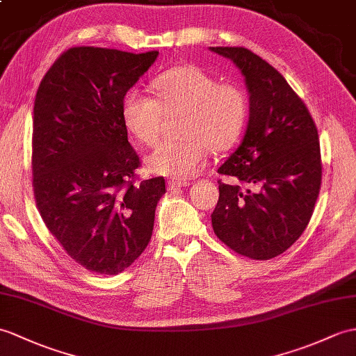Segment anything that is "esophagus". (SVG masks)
<instances>
[{
	"instance_id": "34e87169",
	"label": "esophagus",
	"mask_w": 356,
	"mask_h": 356,
	"mask_svg": "<svg viewBox=\"0 0 356 356\" xmlns=\"http://www.w3.org/2000/svg\"><path fill=\"white\" fill-rule=\"evenodd\" d=\"M189 186V181H177V180H170L168 181V188L171 189H180V188H185Z\"/></svg>"
}]
</instances>
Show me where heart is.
Returning <instances> with one entry per match:
<instances>
[{
	"mask_svg": "<svg viewBox=\"0 0 356 356\" xmlns=\"http://www.w3.org/2000/svg\"><path fill=\"white\" fill-rule=\"evenodd\" d=\"M154 98L130 89L122 97L124 126L140 144L159 143L163 113H177L181 136L156 148L147 165L159 176L186 180L202 172L209 148L225 152L243 134L247 120V95L235 83H218L197 65H180L161 72L152 81Z\"/></svg>",
	"mask_w": 356,
	"mask_h": 356,
	"instance_id": "obj_1",
	"label": "heart"
}]
</instances>
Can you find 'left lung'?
<instances>
[{"mask_svg":"<svg viewBox=\"0 0 356 356\" xmlns=\"http://www.w3.org/2000/svg\"><path fill=\"white\" fill-rule=\"evenodd\" d=\"M232 60L249 90L250 113L243 143L218 168L212 212L216 235L234 252L267 261L307 229L321 185L316 122L282 74L243 47H211Z\"/></svg>","mask_w":356,"mask_h":356,"instance_id":"left-lung-1","label":"left lung"}]
</instances>
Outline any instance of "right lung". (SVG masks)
Wrapping results in <instances>:
<instances>
[{
  "label": "right lung",
  "mask_w": 356,
  "mask_h": 356,
  "mask_svg": "<svg viewBox=\"0 0 356 356\" xmlns=\"http://www.w3.org/2000/svg\"><path fill=\"white\" fill-rule=\"evenodd\" d=\"M158 51L74 47L47 71L33 109V193L47 229L81 267L118 275L150 243L163 177L140 162L121 117L124 94Z\"/></svg>",
  "instance_id": "right-lung-1"
}]
</instances>
